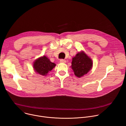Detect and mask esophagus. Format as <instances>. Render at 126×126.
<instances>
[{
	"instance_id": "1",
	"label": "esophagus",
	"mask_w": 126,
	"mask_h": 126,
	"mask_svg": "<svg viewBox=\"0 0 126 126\" xmlns=\"http://www.w3.org/2000/svg\"><path fill=\"white\" fill-rule=\"evenodd\" d=\"M60 62L62 63H65L66 62V61L64 59H60Z\"/></svg>"
}]
</instances>
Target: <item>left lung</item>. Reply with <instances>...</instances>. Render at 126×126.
Wrapping results in <instances>:
<instances>
[{
    "mask_svg": "<svg viewBox=\"0 0 126 126\" xmlns=\"http://www.w3.org/2000/svg\"><path fill=\"white\" fill-rule=\"evenodd\" d=\"M71 68L74 74L78 78L87 74L92 68L93 61L86 54L82 51L72 58Z\"/></svg>",
    "mask_w": 126,
    "mask_h": 126,
    "instance_id": "8db88e82",
    "label": "left lung"
}]
</instances>
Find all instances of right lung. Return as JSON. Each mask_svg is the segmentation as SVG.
Returning <instances> with one entry per match:
<instances>
[{
	"mask_svg": "<svg viewBox=\"0 0 126 126\" xmlns=\"http://www.w3.org/2000/svg\"><path fill=\"white\" fill-rule=\"evenodd\" d=\"M55 66L56 64L51 62L45 56L38 58L33 63V68L35 71L42 76H46L49 72Z\"/></svg>",
	"mask_w": 126,
	"mask_h": 126,
	"instance_id": "right-lung-1",
	"label": "right lung"
}]
</instances>
